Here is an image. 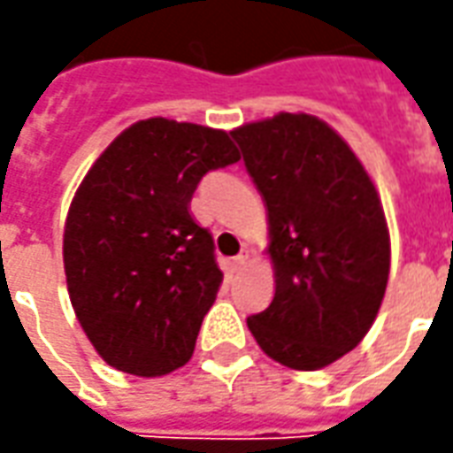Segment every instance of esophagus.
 Returning a JSON list of instances; mask_svg holds the SVG:
<instances>
[{
	"instance_id": "34e87169",
	"label": "esophagus",
	"mask_w": 453,
	"mask_h": 453,
	"mask_svg": "<svg viewBox=\"0 0 453 453\" xmlns=\"http://www.w3.org/2000/svg\"><path fill=\"white\" fill-rule=\"evenodd\" d=\"M245 265H247V255H237L235 259H233V269H235V272L237 269H242Z\"/></svg>"
}]
</instances>
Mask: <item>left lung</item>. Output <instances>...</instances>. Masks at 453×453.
I'll list each match as a JSON object with an SVG mask.
<instances>
[{
	"instance_id": "left-lung-1",
	"label": "left lung",
	"mask_w": 453,
	"mask_h": 453,
	"mask_svg": "<svg viewBox=\"0 0 453 453\" xmlns=\"http://www.w3.org/2000/svg\"><path fill=\"white\" fill-rule=\"evenodd\" d=\"M230 135L269 211L276 272L274 301L247 325L279 364L323 369L364 340L386 294L390 242L376 187L349 145L308 113Z\"/></svg>"
}]
</instances>
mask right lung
I'll list each match as a JSON object with an SVG mask.
<instances>
[{"label": "right lung", "instance_id": "right-lung-1", "mask_svg": "<svg viewBox=\"0 0 453 453\" xmlns=\"http://www.w3.org/2000/svg\"><path fill=\"white\" fill-rule=\"evenodd\" d=\"M237 159L226 130L148 119L87 172L65 223V276L77 320L113 369L150 379L191 359L223 284L191 196Z\"/></svg>", "mask_w": 453, "mask_h": 453}]
</instances>
